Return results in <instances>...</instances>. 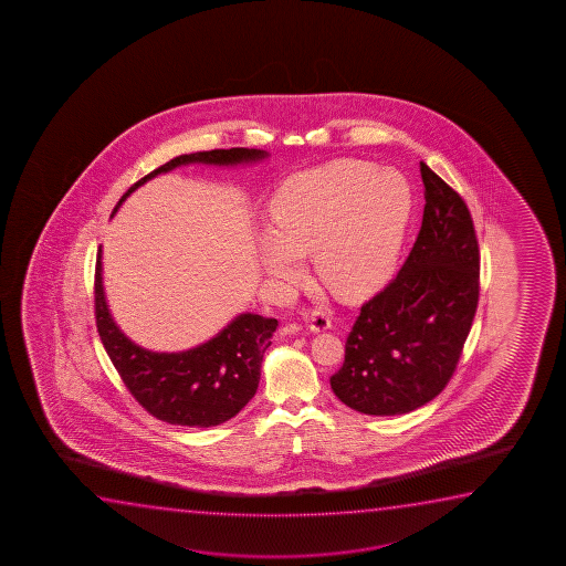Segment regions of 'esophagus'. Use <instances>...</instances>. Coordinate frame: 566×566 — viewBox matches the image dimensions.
<instances>
[{
  "label": "esophagus",
  "mask_w": 566,
  "mask_h": 566,
  "mask_svg": "<svg viewBox=\"0 0 566 566\" xmlns=\"http://www.w3.org/2000/svg\"><path fill=\"white\" fill-rule=\"evenodd\" d=\"M311 333H325L331 328V315L326 310H313L310 317Z\"/></svg>",
  "instance_id": "obj_1"
}]
</instances>
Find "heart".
<instances>
[{
	"mask_svg": "<svg viewBox=\"0 0 566 566\" xmlns=\"http://www.w3.org/2000/svg\"><path fill=\"white\" fill-rule=\"evenodd\" d=\"M410 207V184L392 168L336 160L295 174L272 197V232L261 241L264 271L292 282L302 255L313 253L318 279L334 294H367L395 264Z\"/></svg>",
	"mask_w": 566,
	"mask_h": 566,
	"instance_id": "heart-1",
	"label": "heart"
}]
</instances>
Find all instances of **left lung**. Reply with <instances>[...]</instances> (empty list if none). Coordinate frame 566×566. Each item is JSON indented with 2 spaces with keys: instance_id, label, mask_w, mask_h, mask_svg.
<instances>
[{
  "instance_id": "left-lung-1",
  "label": "left lung",
  "mask_w": 566,
  "mask_h": 566,
  "mask_svg": "<svg viewBox=\"0 0 566 566\" xmlns=\"http://www.w3.org/2000/svg\"><path fill=\"white\" fill-rule=\"evenodd\" d=\"M426 209L402 269L361 305L334 395L367 416H400L441 395L480 300V248L464 199L419 163Z\"/></svg>"
}]
</instances>
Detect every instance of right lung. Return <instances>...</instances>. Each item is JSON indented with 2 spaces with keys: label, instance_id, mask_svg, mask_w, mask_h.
Returning <instances> with one entry per match:
<instances>
[{
  "label": "right lung",
  "instance_id": "1",
  "mask_svg": "<svg viewBox=\"0 0 566 566\" xmlns=\"http://www.w3.org/2000/svg\"><path fill=\"white\" fill-rule=\"evenodd\" d=\"M266 156L256 148H214L176 156L129 187L114 212L148 179L184 164L235 166L256 163ZM94 315L104 349L133 398L156 419L186 427L220 426L255 396L264 352L279 326L276 318L241 313L214 338L197 348L176 354L140 348L117 328L109 315L102 286V249L94 272Z\"/></svg>",
  "mask_w": 566,
  "mask_h": 566
}]
</instances>
